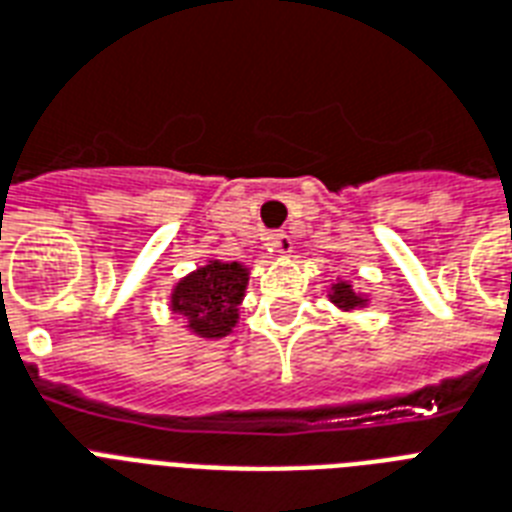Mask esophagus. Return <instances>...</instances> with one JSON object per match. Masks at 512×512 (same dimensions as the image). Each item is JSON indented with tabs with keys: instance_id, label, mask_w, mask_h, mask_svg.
I'll list each match as a JSON object with an SVG mask.
<instances>
[{
	"instance_id": "34e87169",
	"label": "esophagus",
	"mask_w": 512,
	"mask_h": 512,
	"mask_svg": "<svg viewBox=\"0 0 512 512\" xmlns=\"http://www.w3.org/2000/svg\"><path fill=\"white\" fill-rule=\"evenodd\" d=\"M268 249H271L273 255H289V252H292V239H289L284 231L271 233V236H268Z\"/></svg>"
}]
</instances>
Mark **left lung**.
<instances>
[{"label": "left lung", "instance_id": "1", "mask_svg": "<svg viewBox=\"0 0 512 512\" xmlns=\"http://www.w3.org/2000/svg\"><path fill=\"white\" fill-rule=\"evenodd\" d=\"M329 300L340 308V311H356V308H364L366 297L358 295L356 289L350 287L348 281L337 279L332 284V292H329Z\"/></svg>", "mask_w": 512, "mask_h": 512}]
</instances>
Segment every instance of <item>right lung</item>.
<instances>
[{
    "mask_svg": "<svg viewBox=\"0 0 512 512\" xmlns=\"http://www.w3.org/2000/svg\"><path fill=\"white\" fill-rule=\"evenodd\" d=\"M249 281V268L241 263L209 260L172 289V311L188 319L193 335L220 340L231 335L239 321V305L244 300Z\"/></svg>",
    "mask_w": 512,
    "mask_h": 512,
    "instance_id": "obj_1",
    "label": "right lung"
}]
</instances>
